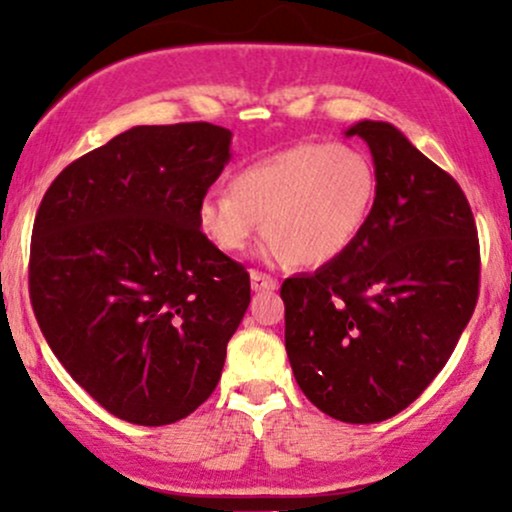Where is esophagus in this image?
I'll list each match as a JSON object with an SVG mask.
<instances>
[{
  "label": "esophagus",
  "instance_id": "esophagus-1",
  "mask_svg": "<svg viewBox=\"0 0 512 512\" xmlns=\"http://www.w3.org/2000/svg\"><path fill=\"white\" fill-rule=\"evenodd\" d=\"M250 284H252V291H274V289H279V281H276L274 276L260 272V269H252Z\"/></svg>",
  "mask_w": 512,
  "mask_h": 512
}]
</instances>
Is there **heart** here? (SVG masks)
<instances>
[{
  "mask_svg": "<svg viewBox=\"0 0 512 512\" xmlns=\"http://www.w3.org/2000/svg\"><path fill=\"white\" fill-rule=\"evenodd\" d=\"M378 178L366 151L305 142L252 161L233 192L209 190L197 226L216 250L240 255L267 228L269 252L301 267L342 257L366 228Z\"/></svg>",
  "mask_w": 512,
  "mask_h": 512,
  "instance_id": "obj_1",
  "label": "heart"
}]
</instances>
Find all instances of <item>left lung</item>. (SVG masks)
<instances>
[{"mask_svg":"<svg viewBox=\"0 0 512 512\" xmlns=\"http://www.w3.org/2000/svg\"><path fill=\"white\" fill-rule=\"evenodd\" d=\"M373 154V211L356 243L281 284L286 354L332 419L378 424L443 370L479 298V238L455 180L392 127L346 129Z\"/></svg>","mask_w":512,"mask_h":512,"instance_id":"8db88e82","label":"left lung"}]
</instances>
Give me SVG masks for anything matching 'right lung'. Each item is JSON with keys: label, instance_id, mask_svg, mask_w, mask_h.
<instances>
[{"label": "right lung", "instance_id": "obj_1", "mask_svg": "<svg viewBox=\"0 0 512 512\" xmlns=\"http://www.w3.org/2000/svg\"><path fill=\"white\" fill-rule=\"evenodd\" d=\"M231 137L209 122L132 127L69 163L35 214V320L129 424H175L207 402L250 305V274L197 226Z\"/></svg>", "mask_w": 512, "mask_h": 512}]
</instances>
